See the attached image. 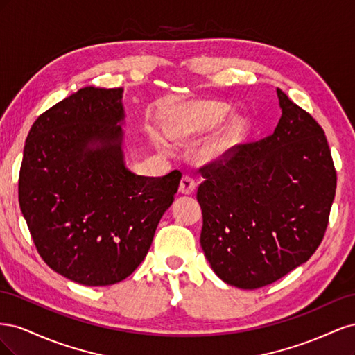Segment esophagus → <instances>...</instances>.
I'll return each instance as SVG.
<instances>
[{
  "mask_svg": "<svg viewBox=\"0 0 355 355\" xmlns=\"http://www.w3.org/2000/svg\"><path fill=\"white\" fill-rule=\"evenodd\" d=\"M197 188V182L192 179L191 176L185 175L184 178L180 179V185H179V191L182 192V194H192L194 192V189Z\"/></svg>",
  "mask_w": 355,
  "mask_h": 355,
  "instance_id": "obj_1",
  "label": "esophagus"
}]
</instances>
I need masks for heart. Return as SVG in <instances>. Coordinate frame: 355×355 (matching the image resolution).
I'll return each instance as SVG.
<instances>
[{
    "label": "heart",
    "mask_w": 355,
    "mask_h": 355,
    "mask_svg": "<svg viewBox=\"0 0 355 355\" xmlns=\"http://www.w3.org/2000/svg\"><path fill=\"white\" fill-rule=\"evenodd\" d=\"M228 116V106L222 102H194L188 103L175 114L171 120V135L178 139L196 137L211 127L222 123ZM244 136V124L232 123L225 127L204 148V155L210 159L231 155Z\"/></svg>",
    "instance_id": "b5f03b06"
}]
</instances>
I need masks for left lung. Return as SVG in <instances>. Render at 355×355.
Wrapping results in <instances>:
<instances>
[{"label": "left lung", "mask_w": 355, "mask_h": 355, "mask_svg": "<svg viewBox=\"0 0 355 355\" xmlns=\"http://www.w3.org/2000/svg\"><path fill=\"white\" fill-rule=\"evenodd\" d=\"M272 135L200 168L201 247L231 286L271 284L314 254L329 223L336 170L324 130L277 89Z\"/></svg>", "instance_id": "8db88e82"}]
</instances>
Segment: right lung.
Masks as SVG:
<instances>
[{
  "instance_id": "add662e5",
  "label": "right lung",
  "mask_w": 355,
  "mask_h": 355,
  "mask_svg": "<svg viewBox=\"0 0 355 355\" xmlns=\"http://www.w3.org/2000/svg\"><path fill=\"white\" fill-rule=\"evenodd\" d=\"M123 89L84 87L32 124L19 204L40 256L84 286L130 275L151 247L182 173H132L121 149Z\"/></svg>"
}]
</instances>
